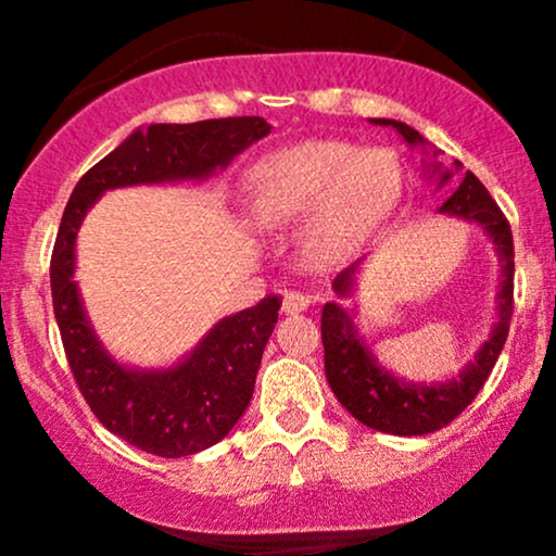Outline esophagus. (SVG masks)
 I'll return each instance as SVG.
<instances>
[{"mask_svg": "<svg viewBox=\"0 0 556 556\" xmlns=\"http://www.w3.org/2000/svg\"><path fill=\"white\" fill-rule=\"evenodd\" d=\"M308 303H311V300L305 298L303 292H298V290H285L282 292V314H287V316L300 314V311L308 308Z\"/></svg>", "mask_w": 556, "mask_h": 556, "instance_id": "esophagus-1", "label": "esophagus"}]
</instances>
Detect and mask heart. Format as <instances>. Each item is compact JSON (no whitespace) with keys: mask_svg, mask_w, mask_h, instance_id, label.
I'll return each instance as SVG.
<instances>
[{"mask_svg":"<svg viewBox=\"0 0 556 556\" xmlns=\"http://www.w3.org/2000/svg\"><path fill=\"white\" fill-rule=\"evenodd\" d=\"M402 193L400 159L348 140H305L261 159L251 177L253 214L264 225L311 219L305 242L316 258L361 245Z\"/></svg>","mask_w":556,"mask_h":556,"instance_id":"1","label":"heart"}]
</instances>
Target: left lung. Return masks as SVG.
<instances>
[{"label":"left lung","mask_w":556,"mask_h":556,"mask_svg":"<svg viewBox=\"0 0 556 556\" xmlns=\"http://www.w3.org/2000/svg\"><path fill=\"white\" fill-rule=\"evenodd\" d=\"M371 123L392 125L410 149H416V146L424 151L429 149V140L420 136L418 130H413L410 125L397 123V119H371ZM439 154L442 151L433 149L431 162H424V167L426 177L437 180V188H444L463 169V164L455 159L450 167H444L442 162H437ZM439 212L465 222H476L489 235V240L494 242V251L502 264L500 290H496V321L489 331V340L478 348L476 358L460 374L446 381H431V384L394 376L376 361L371 348L363 342L350 311H344L337 300H331L321 311L324 368H327L331 392L337 394L342 407H348L350 416L358 418L363 426L394 433V437H420V433L439 431L460 416L465 407L476 400V394L481 392V387L486 384L491 368H494L504 348V340H507L509 318H513V229H509V222L504 219L494 198L489 195V190L483 188V182L478 180L473 172H465L455 193L446 198ZM358 266L361 261L342 274H337L334 285H331L337 298L353 295Z\"/></svg>","instance_id":"left-lung-1"}]
</instances>
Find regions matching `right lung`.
<instances>
[{
  "label": "right lung",
  "instance_id": "obj_1",
  "mask_svg": "<svg viewBox=\"0 0 556 556\" xmlns=\"http://www.w3.org/2000/svg\"><path fill=\"white\" fill-rule=\"evenodd\" d=\"M269 132L264 117L138 127L80 177L62 214L52 253V300L67 363L93 416L149 455L188 457L232 431L253 397L282 300L266 295L253 308L222 318L175 366H125L96 337L73 279L83 216L106 190L206 180Z\"/></svg>",
  "mask_w": 556,
  "mask_h": 556
}]
</instances>
